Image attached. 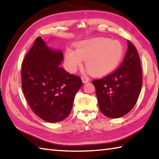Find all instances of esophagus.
Masks as SVG:
<instances>
[{
	"instance_id": "esophagus-1",
	"label": "esophagus",
	"mask_w": 159,
	"mask_h": 159,
	"mask_svg": "<svg viewBox=\"0 0 159 159\" xmlns=\"http://www.w3.org/2000/svg\"><path fill=\"white\" fill-rule=\"evenodd\" d=\"M81 79H82V81L83 83H88V81H89V79H88L87 76H82Z\"/></svg>"
}]
</instances>
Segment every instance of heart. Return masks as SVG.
Returning a JSON list of instances; mask_svg holds the SVG:
<instances>
[{
	"label": "heart",
	"mask_w": 159,
	"mask_h": 159,
	"mask_svg": "<svg viewBox=\"0 0 159 159\" xmlns=\"http://www.w3.org/2000/svg\"><path fill=\"white\" fill-rule=\"evenodd\" d=\"M65 50V64L68 71L74 72L85 60V67L90 74L102 76L117 68L124 55V48L118 40L95 38L79 42Z\"/></svg>",
	"instance_id": "1"
}]
</instances>
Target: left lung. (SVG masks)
<instances>
[{"mask_svg": "<svg viewBox=\"0 0 159 159\" xmlns=\"http://www.w3.org/2000/svg\"><path fill=\"white\" fill-rule=\"evenodd\" d=\"M101 112L109 118L127 114L135 105L142 85L141 62L135 47L128 41L119 67L102 79L93 80Z\"/></svg>", "mask_w": 159, "mask_h": 159, "instance_id": "left-lung-1", "label": "left lung"}]
</instances>
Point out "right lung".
Listing matches in <instances>:
<instances>
[{
    "label": "right lung",
    "instance_id": "1",
    "mask_svg": "<svg viewBox=\"0 0 159 159\" xmlns=\"http://www.w3.org/2000/svg\"><path fill=\"white\" fill-rule=\"evenodd\" d=\"M62 60L61 51L50 49L38 37L21 64V88L26 101L35 114L50 123L68 116L83 85L79 76L60 66Z\"/></svg>",
    "mask_w": 159,
    "mask_h": 159
}]
</instances>
